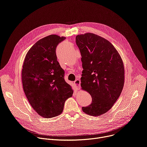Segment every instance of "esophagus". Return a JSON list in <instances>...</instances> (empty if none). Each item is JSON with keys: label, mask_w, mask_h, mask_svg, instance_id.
<instances>
[{"label": "esophagus", "mask_w": 147, "mask_h": 147, "mask_svg": "<svg viewBox=\"0 0 147 147\" xmlns=\"http://www.w3.org/2000/svg\"><path fill=\"white\" fill-rule=\"evenodd\" d=\"M74 88L75 90H78L80 88V80L77 79L74 82Z\"/></svg>", "instance_id": "1"}]
</instances>
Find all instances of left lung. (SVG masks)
<instances>
[{"mask_svg":"<svg viewBox=\"0 0 147 147\" xmlns=\"http://www.w3.org/2000/svg\"><path fill=\"white\" fill-rule=\"evenodd\" d=\"M76 42L81 55V87L92 97L85 113L99 116L109 111L120 96L124 83L122 59L109 40L93 33L78 35Z\"/></svg>","mask_w":147,"mask_h":147,"instance_id":"left-lung-1","label":"left lung"}]
</instances>
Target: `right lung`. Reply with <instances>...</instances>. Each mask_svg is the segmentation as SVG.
<instances>
[{"label": "right lung", "mask_w": 147, "mask_h": 147, "mask_svg": "<svg viewBox=\"0 0 147 147\" xmlns=\"http://www.w3.org/2000/svg\"><path fill=\"white\" fill-rule=\"evenodd\" d=\"M65 38L50 35L39 39L28 51L23 63L24 93L35 111L45 118L61 114L66 100L73 94L56 54L57 45Z\"/></svg>", "instance_id": "right-lung-1"}]
</instances>
